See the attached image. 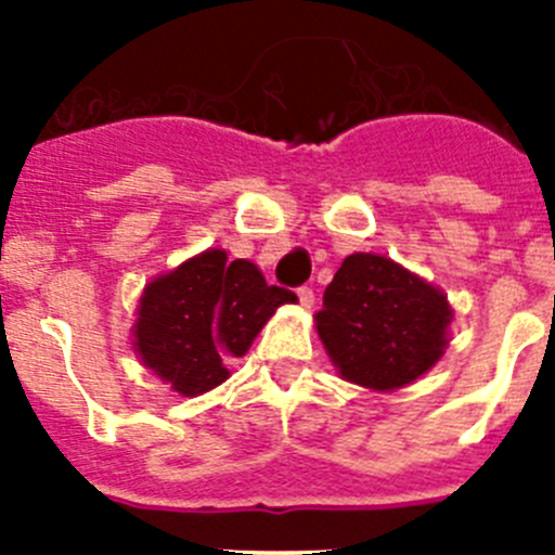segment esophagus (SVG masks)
<instances>
[{"instance_id":"obj_1","label":"esophagus","mask_w":555,"mask_h":555,"mask_svg":"<svg viewBox=\"0 0 555 555\" xmlns=\"http://www.w3.org/2000/svg\"><path fill=\"white\" fill-rule=\"evenodd\" d=\"M297 297H300L302 308H313V288L311 286H300L297 288Z\"/></svg>"}]
</instances>
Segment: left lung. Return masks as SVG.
I'll use <instances>...</instances> for the list:
<instances>
[{"instance_id": "obj_1", "label": "left lung", "mask_w": 555, "mask_h": 555, "mask_svg": "<svg viewBox=\"0 0 555 555\" xmlns=\"http://www.w3.org/2000/svg\"><path fill=\"white\" fill-rule=\"evenodd\" d=\"M313 320L338 375L391 391L444 356L453 308L439 288L391 258L352 253L333 274Z\"/></svg>"}]
</instances>
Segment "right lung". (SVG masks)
<instances>
[{
  "mask_svg": "<svg viewBox=\"0 0 555 555\" xmlns=\"http://www.w3.org/2000/svg\"><path fill=\"white\" fill-rule=\"evenodd\" d=\"M292 292L269 286L253 261H228L224 249H205L146 283L132 325L141 364L183 397L228 380V361L253 338Z\"/></svg>",
  "mask_w": 555,
  "mask_h": 555,
  "instance_id": "add662e5",
  "label": "right lung"
}]
</instances>
